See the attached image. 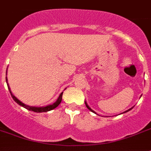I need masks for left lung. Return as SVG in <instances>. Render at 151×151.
Here are the masks:
<instances>
[{
    "label": "left lung",
    "mask_w": 151,
    "mask_h": 151,
    "mask_svg": "<svg viewBox=\"0 0 151 151\" xmlns=\"http://www.w3.org/2000/svg\"><path fill=\"white\" fill-rule=\"evenodd\" d=\"M86 107H87V109H88V110H90L91 111H93V112H94V111H93V110H92V109H90V108H89V106H88V104H87V103H86ZM131 109H132H132H128V110H127V111H124V112H127V111H130V110H131Z\"/></svg>",
    "instance_id": "left-lung-1"
}]
</instances>
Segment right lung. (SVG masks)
Here are the masks:
<instances>
[{
	"mask_svg": "<svg viewBox=\"0 0 151 151\" xmlns=\"http://www.w3.org/2000/svg\"><path fill=\"white\" fill-rule=\"evenodd\" d=\"M6 82L8 83V81H7V77H6ZM8 85V88H9V92H10V93H11L12 95V99L14 100L16 102H17L19 105H20V106L24 107V108H25L26 109H27V110H29V111H35V112H46V111H50V110H53V109H55L56 107H58V105H59V104L61 103V101H62V97H63V93H62L60 94V96H58V100L56 101H55V103L53 104H50V105H47V106L46 107H40V108H38V107H30L28 106V105H26V104H24V103H22L21 101H19L18 99L16 97V96L13 95V94L12 93L11 90H10V88H9V84H7Z\"/></svg>",
	"mask_w": 151,
	"mask_h": 151,
	"instance_id": "obj_1",
	"label": "right lung"
}]
</instances>
